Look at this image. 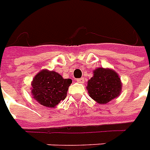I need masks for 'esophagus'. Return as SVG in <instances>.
Returning a JSON list of instances; mask_svg holds the SVG:
<instances>
[{
    "instance_id": "esophagus-1",
    "label": "esophagus",
    "mask_w": 150,
    "mask_h": 150,
    "mask_svg": "<svg viewBox=\"0 0 150 150\" xmlns=\"http://www.w3.org/2000/svg\"><path fill=\"white\" fill-rule=\"evenodd\" d=\"M76 81L79 83H84V79L83 78H79V79H76Z\"/></svg>"
}]
</instances>
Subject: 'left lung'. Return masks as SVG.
<instances>
[{
    "mask_svg": "<svg viewBox=\"0 0 150 150\" xmlns=\"http://www.w3.org/2000/svg\"><path fill=\"white\" fill-rule=\"evenodd\" d=\"M87 89L91 98L99 104H105L120 95L122 83L114 70L97 68L93 71V77L88 81Z\"/></svg>",
    "mask_w": 150,
    "mask_h": 150,
    "instance_id": "8db88e82",
    "label": "left lung"
}]
</instances>
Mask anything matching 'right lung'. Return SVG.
I'll return each instance as SVG.
<instances>
[{"label": "right lung", "instance_id": "add662e5", "mask_svg": "<svg viewBox=\"0 0 150 150\" xmlns=\"http://www.w3.org/2000/svg\"><path fill=\"white\" fill-rule=\"evenodd\" d=\"M71 83V79H63L57 72L45 69L39 72L31 82L32 97L41 105L55 107L67 97Z\"/></svg>", "mask_w": 150, "mask_h": 150}]
</instances>
